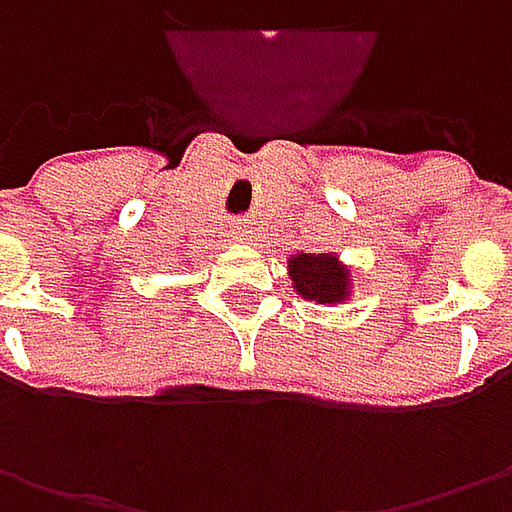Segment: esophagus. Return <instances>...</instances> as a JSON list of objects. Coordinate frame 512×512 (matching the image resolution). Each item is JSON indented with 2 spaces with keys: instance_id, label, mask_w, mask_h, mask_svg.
<instances>
[{
  "instance_id": "esophagus-1",
  "label": "esophagus",
  "mask_w": 512,
  "mask_h": 512,
  "mask_svg": "<svg viewBox=\"0 0 512 512\" xmlns=\"http://www.w3.org/2000/svg\"><path fill=\"white\" fill-rule=\"evenodd\" d=\"M247 233H250L247 227H236V239H247Z\"/></svg>"
}]
</instances>
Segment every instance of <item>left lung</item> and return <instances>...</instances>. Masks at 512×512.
Here are the masks:
<instances>
[{
  "label": "left lung",
  "mask_w": 512,
  "mask_h": 512,
  "mask_svg": "<svg viewBox=\"0 0 512 512\" xmlns=\"http://www.w3.org/2000/svg\"><path fill=\"white\" fill-rule=\"evenodd\" d=\"M287 276L305 302L336 307L353 296V270L339 253H290Z\"/></svg>",
  "instance_id": "obj_1"
}]
</instances>
